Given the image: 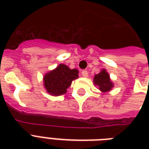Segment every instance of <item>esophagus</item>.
Masks as SVG:
<instances>
[{"label":"esophagus","instance_id":"esophagus-1","mask_svg":"<svg viewBox=\"0 0 149 149\" xmlns=\"http://www.w3.org/2000/svg\"><path fill=\"white\" fill-rule=\"evenodd\" d=\"M82 75H83V77H86L88 76V72H87L86 70H83V71H82Z\"/></svg>","mask_w":149,"mask_h":149}]
</instances>
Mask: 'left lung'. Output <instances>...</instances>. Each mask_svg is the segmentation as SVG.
<instances>
[{
    "mask_svg": "<svg viewBox=\"0 0 149 149\" xmlns=\"http://www.w3.org/2000/svg\"><path fill=\"white\" fill-rule=\"evenodd\" d=\"M93 82L95 85L99 86V90L102 92H107L113 87V84L110 79V76L105 70H103L100 73L95 75Z\"/></svg>",
    "mask_w": 149,
    "mask_h": 149,
    "instance_id": "1",
    "label": "left lung"
}]
</instances>
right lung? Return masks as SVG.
I'll use <instances>...</instances> for the list:
<instances>
[{
  "label": "right lung",
  "mask_w": 149,
  "mask_h": 149,
  "mask_svg": "<svg viewBox=\"0 0 149 149\" xmlns=\"http://www.w3.org/2000/svg\"><path fill=\"white\" fill-rule=\"evenodd\" d=\"M78 70H71L67 65L60 64L44 77V85L50 94L62 95L66 93V89L71 85L73 79L78 78Z\"/></svg>",
  "instance_id": "add662e5"
}]
</instances>
